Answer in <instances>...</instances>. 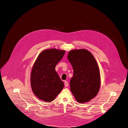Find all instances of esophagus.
Returning a JSON list of instances; mask_svg holds the SVG:
<instances>
[{
  "label": "esophagus",
  "mask_w": 128,
  "mask_h": 128,
  "mask_svg": "<svg viewBox=\"0 0 128 128\" xmlns=\"http://www.w3.org/2000/svg\"><path fill=\"white\" fill-rule=\"evenodd\" d=\"M64 84H65V86L66 87H67V86H68V85H69L68 82L65 81V82H64Z\"/></svg>",
  "instance_id": "esophagus-1"
}]
</instances>
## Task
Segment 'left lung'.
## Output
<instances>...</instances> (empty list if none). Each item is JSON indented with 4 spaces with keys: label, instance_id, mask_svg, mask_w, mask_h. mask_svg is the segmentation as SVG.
<instances>
[{
    "label": "left lung",
    "instance_id": "1",
    "mask_svg": "<svg viewBox=\"0 0 128 128\" xmlns=\"http://www.w3.org/2000/svg\"><path fill=\"white\" fill-rule=\"evenodd\" d=\"M67 58L74 69L71 92L78 103L88 102L96 96L101 86L97 62L92 53L83 48L70 50Z\"/></svg>",
    "mask_w": 128,
    "mask_h": 128
}]
</instances>
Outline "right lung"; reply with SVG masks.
Instances as JSON below:
<instances>
[{"label":"right lung","mask_w":128,"mask_h":128,"mask_svg":"<svg viewBox=\"0 0 128 128\" xmlns=\"http://www.w3.org/2000/svg\"><path fill=\"white\" fill-rule=\"evenodd\" d=\"M65 50L50 48L39 54L32 67L30 83L34 94L46 102L52 101L64 88L55 70L57 63L62 59Z\"/></svg>","instance_id":"right-lung-1"}]
</instances>
